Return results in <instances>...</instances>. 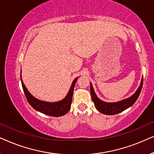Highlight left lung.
<instances>
[{
	"mask_svg": "<svg viewBox=\"0 0 154 154\" xmlns=\"http://www.w3.org/2000/svg\"><path fill=\"white\" fill-rule=\"evenodd\" d=\"M143 85V79L141 81L140 85L137 90L135 92V93L130 97L125 99L122 101L118 102H105L100 100L96 95L95 92L94 91L93 87H92V83H90V92H91L92 100L93 101L94 106L96 109L103 114L106 115H114L117 114L123 111L125 109H127L132 106L134 102L137 100L138 97L140 96Z\"/></svg>",
	"mask_w": 154,
	"mask_h": 154,
	"instance_id": "8db88e82",
	"label": "left lung"
}]
</instances>
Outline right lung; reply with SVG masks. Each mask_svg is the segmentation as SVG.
<instances>
[{
	"instance_id": "right-lung-1",
	"label": "right lung",
	"mask_w": 154,
	"mask_h": 154,
	"mask_svg": "<svg viewBox=\"0 0 154 154\" xmlns=\"http://www.w3.org/2000/svg\"><path fill=\"white\" fill-rule=\"evenodd\" d=\"M21 81H22V85L23 88V90L26 96V100L29 103V104L35 109L38 111H40L41 113H43L44 114L50 116L59 117L64 116L67 113V112L71 109V104L72 102V97L73 92V88H74L75 84L76 83L78 78L73 80L72 84H71V88L67 94V95L64 99L60 102H44L38 100L32 96L30 92L26 89V86L24 85L23 81L22 79V75H20Z\"/></svg>"
}]
</instances>
